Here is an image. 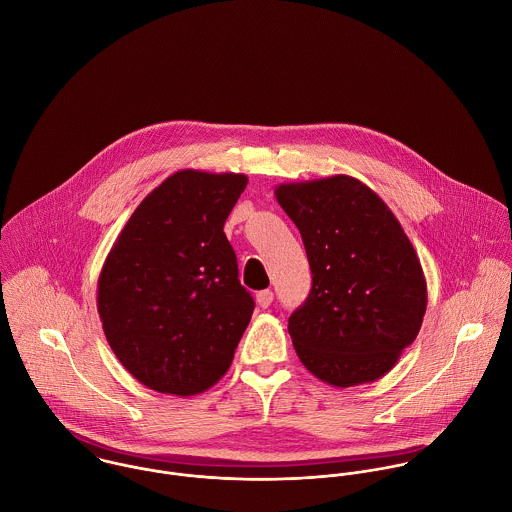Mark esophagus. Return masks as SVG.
<instances>
[{"mask_svg": "<svg viewBox=\"0 0 512 512\" xmlns=\"http://www.w3.org/2000/svg\"><path fill=\"white\" fill-rule=\"evenodd\" d=\"M256 301L260 307H270L272 301H274V292L272 290H262V292L256 293Z\"/></svg>", "mask_w": 512, "mask_h": 512, "instance_id": "esophagus-1", "label": "esophagus"}]
</instances>
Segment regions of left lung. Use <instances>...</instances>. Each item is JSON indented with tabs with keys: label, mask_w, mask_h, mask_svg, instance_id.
<instances>
[{
	"label": "left lung",
	"mask_w": 512,
	"mask_h": 512,
	"mask_svg": "<svg viewBox=\"0 0 512 512\" xmlns=\"http://www.w3.org/2000/svg\"><path fill=\"white\" fill-rule=\"evenodd\" d=\"M274 195L299 228L313 276L288 323L301 365L337 388L378 380L414 343L428 305L410 238L349 175L282 183Z\"/></svg>",
	"instance_id": "left-lung-1"
}]
</instances>
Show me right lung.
I'll use <instances>...</instances> for the list:
<instances>
[{
    "mask_svg": "<svg viewBox=\"0 0 512 512\" xmlns=\"http://www.w3.org/2000/svg\"><path fill=\"white\" fill-rule=\"evenodd\" d=\"M246 183L242 173L169 175L104 260L96 305L106 341L155 392L201 394L232 365L254 299L222 228Z\"/></svg>",
    "mask_w": 512,
    "mask_h": 512,
    "instance_id": "1",
    "label": "right lung"
}]
</instances>
